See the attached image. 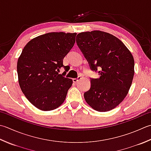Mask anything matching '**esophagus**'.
Wrapping results in <instances>:
<instances>
[{
	"mask_svg": "<svg viewBox=\"0 0 151 151\" xmlns=\"http://www.w3.org/2000/svg\"><path fill=\"white\" fill-rule=\"evenodd\" d=\"M81 79V76H78V78H73V82H75V83H76V82H77L79 80Z\"/></svg>",
	"mask_w": 151,
	"mask_h": 151,
	"instance_id": "34e87169",
	"label": "esophagus"
}]
</instances>
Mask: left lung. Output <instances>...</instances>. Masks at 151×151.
<instances>
[{"label":"left lung","instance_id":"left-lung-1","mask_svg":"<svg viewBox=\"0 0 151 151\" xmlns=\"http://www.w3.org/2000/svg\"><path fill=\"white\" fill-rule=\"evenodd\" d=\"M77 45L98 78H91L90 89L84 94L94 110L107 112L117 107L128 93L134 75V60L122 41L101 31L82 32Z\"/></svg>","mask_w":151,"mask_h":151}]
</instances>
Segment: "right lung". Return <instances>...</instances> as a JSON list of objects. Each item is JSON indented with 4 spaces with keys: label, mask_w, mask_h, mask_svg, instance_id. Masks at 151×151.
<instances>
[{
    "label": "right lung",
    "mask_w": 151,
    "mask_h": 151,
    "mask_svg": "<svg viewBox=\"0 0 151 151\" xmlns=\"http://www.w3.org/2000/svg\"><path fill=\"white\" fill-rule=\"evenodd\" d=\"M76 33L48 32L32 38L17 60L19 84L29 102L41 111L57 109L66 98L73 80L65 77L63 60L75 42Z\"/></svg>",
    "instance_id": "obj_1"
}]
</instances>
